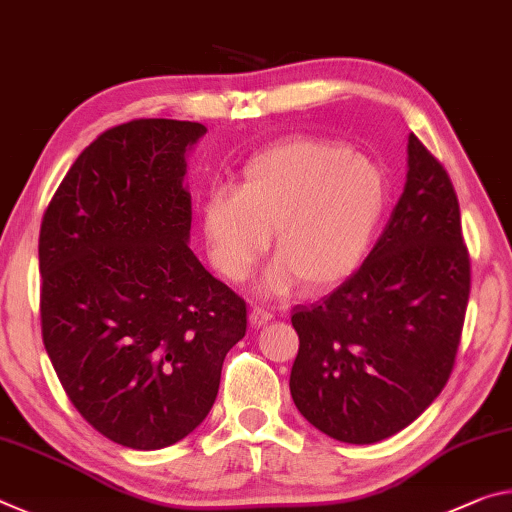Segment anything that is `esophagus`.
I'll return each mask as SVG.
<instances>
[{
  "label": "esophagus",
  "instance_id": "obj_1",
  "mask_svg": "<svg viewBox=\"0 0 512 512\" xmlns=\"http://www.w3.org/2000/svg\"><path fill=\"white\" fill-rule=\"evenodd\" d=\"M272 317L274 315L270 311H265V308H261V306H254L249 313V322H251V326H256V329H261V326H265L267 322H272Z\"/></svg>",
  "mask_w": 512,
  "mask_h": 512
}]
</instances>
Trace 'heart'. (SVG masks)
Here are the masks:
<instances>
[{
    "instance_id": "obj_1",
    "label": "heart",
    "mask_w": 512,
    "mask_h": 512,
    "mask_svg": "<svg viewBox=\"0 0 512 512\" xmlns=\"http://www.w3.org/2000/svg\"><path fill=\"white\" fill-rule=\"evenodd\" d=\"M388 177L372 158L338 140H290L251 161L236 195L213 192L201 204L208 258L229 281H245L274 233L279 263L267 292L297 281L320 290L358 270L388 206Z\"/></svg>"
}]
</instances>
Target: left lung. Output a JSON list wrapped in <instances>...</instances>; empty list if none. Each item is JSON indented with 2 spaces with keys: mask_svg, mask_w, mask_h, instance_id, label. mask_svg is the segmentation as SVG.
I'll return each instance as SVG.
<instances>
[{
  "mask_svg": "<svg viewBox=\"0 0 512 512\" xmlns=\"http://www.w3.org/2000/svg\"><path fill=\"white\" fill-rule=\"evenodd\" d=\"M469 251L445 167L408 136L406 186L365 263L297 306L290 395L315 429L372 445L413 424L445 388L469 299Z\"/></svg>",
  "mask_w": 512,
  "mask_h": 512,
  "instance_id": "obj_1",
  "label": "left lung"
}]
</instances>
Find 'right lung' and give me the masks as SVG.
Segmentation results:
<instances>
[{"label":"right lung","instance_id":"add662e5","mask_svg":"<svg viewBox=\"0 0 512 512\" xmlns=\"http://www.w3.org/2000/svg\"><path fill=\"white\" fill-rule=\"evenodd\" d=\"M199 122L133 120L83 149L40 224V324L58 381L122 447H170L204 422L247 304L188 247L183 186Z\"/></svg>","mask_w":512,"mask_h":512}]
</instances>
